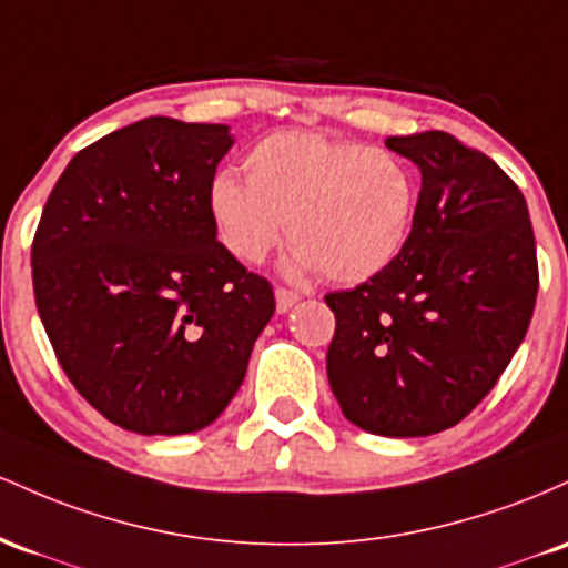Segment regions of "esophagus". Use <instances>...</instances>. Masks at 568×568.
Returning <instances> with one entry per match:
<instances>
[{"instance_id":"esophagus-1","label":"esophagus","mask_w":568,"mask_h":568,"mask_svg":"<svg viewBox=\"0 0 568 568\" xmlns=\"http://www.w3.org/2000/svg\"><path fill=\"white\" fill-rule=\"evenodd\" d=\"M297 301H301V295H297L295 290H286V286H276V308H278V314H286V311H290Z\"/></svg>"}]
</instances>
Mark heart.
<instances>
[{
	"label": "heart",
	"mask_w": 568,
	"mask_h": 568,
	"mask_svg": "<svg viewBox=\"0 0 568 568\" xmlns=\"http://www.w3.org/2000/svg\"><path fill=\"white\" fill-rule=\"evenodd\" d=\"M235 171L214 176L209 212L222 246L254 265L290 233L292 273L356 284L378 276L410 241L418 176L397 152L314 131L260 139Z\"/></svg>",
	"instance_id": "b5f03b06"
}]
</instances>
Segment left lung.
<instances>
[{
  "label": "left lung",
  "instance_id": "8db88e82",
  "mask_svg": "<svg viewBox=\"0 0 568 568\" xmlns=\"http://www.w3.org/2000/svg\"><path fill=\"white\" fill-rule=\"evenodd\" d=\"M422 169L407 246L378 276L324 295L327 378L348 422L381 437L450 429L524 343L539 290L524 193L445 131L388 136Z\"/></svg>",
  "mask_w": 568,
  "mask_h": 568
}]
</instances>
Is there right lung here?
<instances>
[{
    "label": "right lung",
    "instance_id": "1",
    "mask_svg": "<svg viewBox=\"0 0 568 568\" xmlns=\"http://www.w3.org/2000/svg\"><path fill=\"white\" fill-rule=\"evenodd\" d=\"M227 125L146 118L69 161L31 244L59 365L106 422L187 435L225 410L276 311L216 241L209 193Z\"/></svg>",
    "mask_w": 568,
    "mask_h": 568
}]
</instances>
